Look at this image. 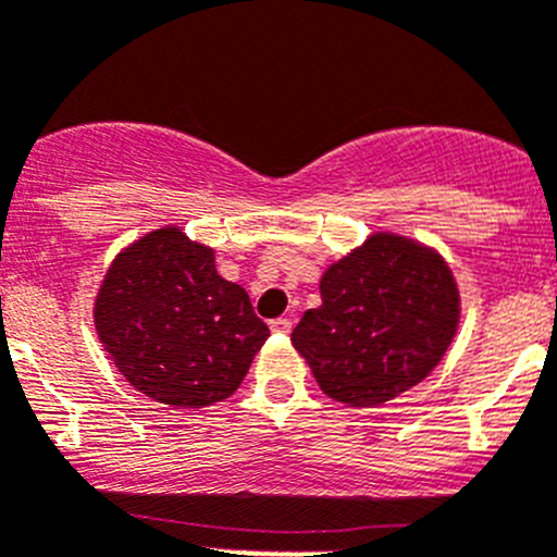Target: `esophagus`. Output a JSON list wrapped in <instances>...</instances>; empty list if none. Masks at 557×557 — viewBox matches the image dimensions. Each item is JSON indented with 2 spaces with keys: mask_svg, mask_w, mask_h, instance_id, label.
Segmentation results:
<instances>
[{
  "mask_svg": "<svg viewBox=\"0 0 557 557\" xmlns=\"http://www.w3.org/2000/svg\"><path fill=\"white\" fill-rule=\"evenodd\" d=\"M290 326H294V323H290V318H274V321L269 323V329L277 334H288Z\"/></svg>",
  "mask_w": 557,
  "mask_h": 557,
  "instance_id": "obj_1",
  "label": "esophagus"
}]
</instances>
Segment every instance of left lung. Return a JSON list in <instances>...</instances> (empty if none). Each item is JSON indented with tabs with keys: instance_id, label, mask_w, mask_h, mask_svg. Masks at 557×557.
<instances>
[{
	"instance_id": "obj_1",
	"label": "left lung",
	"mask_w": 557,
	"mask_h": 557,
	"mask_svg": "<svg viewBox=\"0 0 557 557\" xmlns=\"http://www.w3.org/2000/svg\"><path fill=\"white\" fill-rule=\"evenodd\" d=\"M460 326L449 263L399 234L377 231L321 277V307L307 310L290 343L318 386L350 408L388 403L422 383Z\"/></svg>"
}]
</instances>
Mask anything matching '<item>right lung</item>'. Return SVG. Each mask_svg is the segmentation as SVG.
I'll return each instance as SVG.
<instances>
[{
    "label": "right lung",
    "instance_id": "add662e5",
    "mask_svg": "<svg viewBox=\"0 0 557 557\" xmlns=\"http://www.w3.org/2000/svg\"><path fill=\"white\" fill-rule=\"evenodd\" d=\"M102 348L129 386L171 408H207L245 381L269 326L214 250L165 225L124 247L95 299Z\"/></svg>",
    "mask_w": 557,
    "mask_h": 557
}]
</instances>
